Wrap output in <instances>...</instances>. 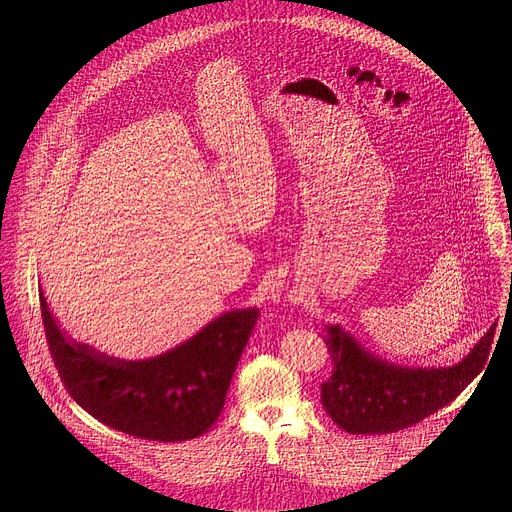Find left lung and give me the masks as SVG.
<instances>
[{
  "label": "left lung",
  "mask_w": 512,
  "mask_h": 512,
  "mask_svg": "<svg viewBox=\"0 0 512 512\" xmlns=\"http://www.w3.org/2000/svg\"><path fill=\"white\" fill-rule=\"evenodd\" d=\"M332 377L322 405L348 433H393L452 403L484 369L494 326L452 367H401L369 352L342 326L324 328Z\"/></svg>",
  "instance_id": "8db88e82"
}]
</instances>
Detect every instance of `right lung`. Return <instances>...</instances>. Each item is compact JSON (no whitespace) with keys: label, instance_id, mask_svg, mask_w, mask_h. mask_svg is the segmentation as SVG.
Here are the masks:
<instances>
[{"label":"right lung","instance_id":"obj_1","mask_svg":"<svg viewBox=\"0 0 512 512\" xmlns=\"http://www.w3.org/2000/svg\"><path fill=\"white\" fill-rule=\"evenodd\" d=\"M40 308L52 360L70 397L101 423L152 442H184L208 431L225 407L259 318L257 308L225 312L164 354L123 360L60 330L42 289Z\"/></svg>","mask_w":512,"mask_h":512}]
</instances>
